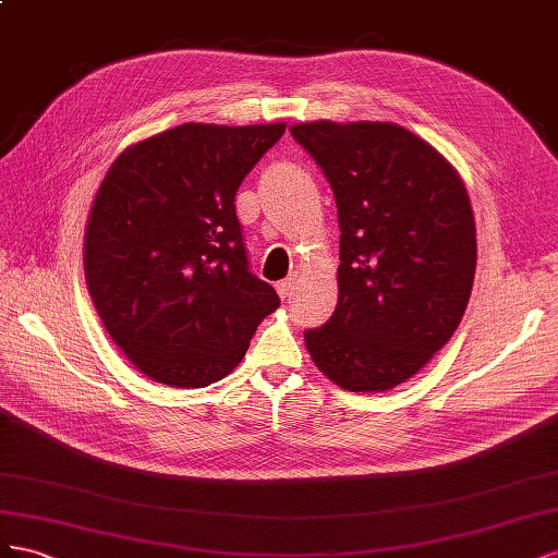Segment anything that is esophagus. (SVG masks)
Masks as SVG:
<instances>
[{
    "instance_id": "34e87169",
    "label": "esophagus",
    "mask_w": 558,
    "mask_h": 558,
    "mask_svg": "<svg viewBox=\"0 0 558 558\" xmlns=\"http://www.w3.org/2000/svg\"><path fill=\"white\" fill-rule=\"evenodd\" d=\"M294 282H296V278L294 276H290V278H284V280H280L276 288H278V294L282 296V299H290V294H292V288H294Z\"/></svg>"
}]
</instances>
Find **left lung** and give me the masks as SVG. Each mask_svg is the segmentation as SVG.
<instances>
[{
  "mask_svg": "<svg viewBox=\"0 0 558 558\" xmlns=\"http://www.w3.org/2000/svg\"><path fill=\"white\" fill-rule=\"evenodd\" d=\"M339 208V301L306 348L350 392L404 384L447 345L476 268L468 191L437 149L380 121L292 125Z\"/></svg>",
  "mask_w": 558,
  "mask_h": 558,
  "instance_id": "obj_1",
  "label": "left lung"
}]
</instances>
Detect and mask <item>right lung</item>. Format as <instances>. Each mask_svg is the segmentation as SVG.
<instances>
[{
  "instance_id": "1",
  "label": "right lung",
  "mask_w": 558,
  "mask_h": 558,
  "mask_svg": "<svg viewBox=\"0 0 558 558\" xmlns=\"http://www.w3.org/2000/svg\"><path fill=\"white\" fill-rule=\"evenodd\" d=\"M282 133L184 123L125 149L95 194L88 292L109 337L158 384H217L280 306L250 270L235 191Z\"/></svg>"
}]
</instances>
